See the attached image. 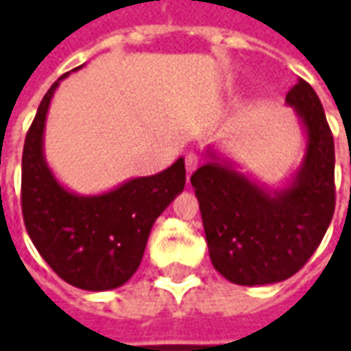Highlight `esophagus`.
<instances>
[{"mask_svg": "<svg viewBox=\"0 0 351 351\" xmlns=\"http://www.w3.org/2000/svg\"><path fill=\"white\" fill-rule=\"evenodd\" d=\"M199 167V158L195 154H188L186 156V173H188V178L191 176V173Z\"/></svg>", "mask_w": 351, "mask_h": 351, "instance_id": "esophagus-1", "label": "esophagus"}]
</instances>
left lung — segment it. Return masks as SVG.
I'll return each mask as SVG.
<instances>
[{
    "mask_svg": "<svg viewBox=\"0 0 351 351\" xmlns=\"http://www.w3.org/2000/svg\"><path fill=\"white\" fill-rule=\"evenodd\" d=\"M304 133L293 176L269 188L214 146L191 175L214 269L239 286L293 276L322 243L335 213V143L322 101L299 79L286 95Z\"/></svg>",
    "mask_w": 351,
    "mask_h": 351,
    "instance_id": "8db88e82",
    "label": "left lung"
}]
</instances>
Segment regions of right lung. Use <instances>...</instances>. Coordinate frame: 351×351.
Instances as JSON below:
<instances>
[{
  "instance_id": "add662e5",
  "label": "right lung",
  "mask_w": 351,
  "mask_h": 351,
  "mask_svg": "<svg viewBox=\"0 0 351 351\" xmlns=\"http://www.w3.org/2000/svg\"><path fill=\"white\" fill-rule=\"evenodd\" d=\"M65 77L69 73L45 93L26 135L22 214L32 243L60 278L86 291H107L135 274L154 221L182 193L184 158L158 175L130 178L103 193L67 190L45 158L50 101Z\"/></svg>"
}]
</instances>
